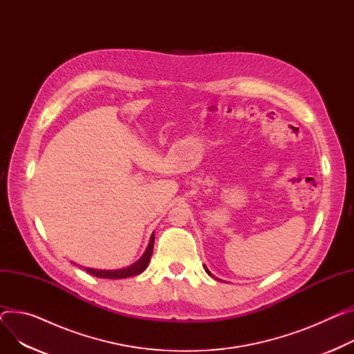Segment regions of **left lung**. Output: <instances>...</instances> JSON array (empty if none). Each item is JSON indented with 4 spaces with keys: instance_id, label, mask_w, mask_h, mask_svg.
<instances>
[{
    "instance_id": "obj_1",
    "label": "left lung",
    "mask_w": 354,
    "mask_h": 354,
    "mask_svg": "<svg viewBox=\"0 0 354 354\" xmlns=\"http://www.w3.org/2000/svg\"><path fill=\"white\" fill-rule=\"evenodd\" d=\"M205 270H207V274H208V275H209V277H212V275H211V272H209V270H208V269H207V268H205ZM212 278H214V277H212Z\"/></svg>"
}]
</instances>
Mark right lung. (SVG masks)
I'll return each mask as SVG.
<instances>
[{
	"label": "right lung",
	"mask_w": 354,
	"mask_h": 354,
	"mask_svg": "<svg viewBox=\"0 0 354 354\" xmlns=\"http://www.w3.org/2000/svg\"><path fill=\"white\" fill-rule=\"evenodd\" d=\"M153 248H154V234L150 238L149 247L145 252V255L136 262L134 265L124 268V269H119V270H97V269H91V268H84L88 274L97 277V278H106V279H123V278H129V277H136L142 274V272L147 268L151 254H153Z\"/></svg>",
	"instance_id": "obj_1"
}]
</instances>
